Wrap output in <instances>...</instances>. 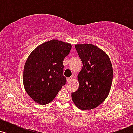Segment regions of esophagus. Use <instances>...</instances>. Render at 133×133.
<instances>
[{
    "label": "esophagus",
    "mask_w": 133,
    "mask_h": 133,
    "mask_svg": "<svg viewBox=\"0 0 133 133\" xmlns=\"http://www.w3.org/2000/svg\"><path fill=\"white\" fill-rule=\"evenodd\" d=\"M72 79H73L72 77H69V78L67 79V81H68V82H70L72 81Z\"/></svg>",
    "instance_id": "obj_1"
}]
</instances>
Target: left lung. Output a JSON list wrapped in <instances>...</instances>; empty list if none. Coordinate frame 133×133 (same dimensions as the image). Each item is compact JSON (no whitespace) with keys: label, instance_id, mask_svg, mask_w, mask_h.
Returning a JSON list of instances; mask_svg holds the SVG:
<instances>
[{"label":"left lung","instance_id":"left-lung-1","mask_svg":"<svg viewBox=\"0 0 133 133\" xmlns=\"http://www.w3.org/2000/svg\"><path fill=\"white\" fill-rule=\"evenodd\" d=\"M82 68L77 76L79 88L72 93L73 103L79 109L89 110L104 101L110 92L113 69L109 56L92 44H76Z\"/></svg>","mask_w":133,"mask_h":133}]
</instances>
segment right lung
<instances>
[{
    "instance_id": "obj_1",
    "label": "right lung",
    "mask_w": 133,
    "mask_h": 133,
    "mask_svg": "<svg viewBox=\"0 0 133 133\" xmlns=\"http://www.w3.org/2000/svg\"><path fill=\"white\" fill-rule=\"evenodd\" d=\"M71 48V44L53 39L41 44L29 56L24 65L23 83L36 103H51L65 84L63 61Z\"/></svg>"
}]
</instances>
